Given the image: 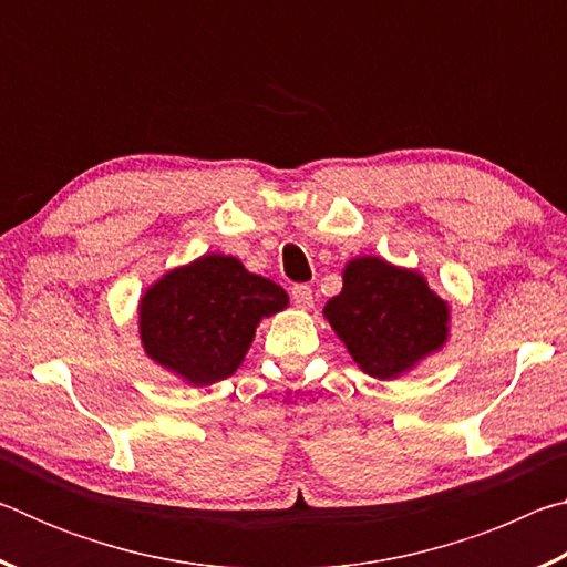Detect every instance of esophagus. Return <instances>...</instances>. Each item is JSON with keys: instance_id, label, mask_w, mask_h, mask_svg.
<instances>
[{"instance_id": "obj_1", "label": "esophagus", "mask_w": 567, "mask_h": 567, "mask_svg": "<svg viewBox=\"0 0 567 567\" xmlns=\"http://www.w3.org/2000/svg\"><path fill=\"white\" fill-rule=\"evenodd\" d=\"M292 302L300 307V310H310L312 302H315L312 287L310 285H295L292 287Z\"/></svg>"}]
</instances>
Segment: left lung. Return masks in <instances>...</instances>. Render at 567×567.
I'll list each match as a JSON object with an SVG mask.
<instances>
[{
    "mask_svg": "<svg viewBox=\"0 0 567 567\" xmlns=\"http://www.w3.org/2000/svg\"><path fill=\"white\" fill-rule=\"evenodd\" d=\"M322 315L358 368L378 380L405 375L450 338V305L425 277L372 255L344 265L342 292Z\"/></svg>",
    "mask_w": 567,
    "mask_h": 567,
    "instance_id": "obj_1",
    "label": "left lung"
}]
</instances>
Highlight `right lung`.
I'll use <instances>...</instances> for the list:
<instances>
[{
	"label": "right lung",
	"instance_id": "add662e5",
	"mask_svg": "<svg viewBox=\"0 0 567 567\" xmlns=\"http://www.w3.org/2000/svg\"><path fill=\"white\" fill-rule=\"evenodd\" d=\"M287 305L280 285L233 255L209 252L147 287L137 307L140 340L152 362L187 385H213L243 364L257 324Z\"/></svg>",
	"mask_w": 567,
	"mask_h": 567
}]
</instances>
